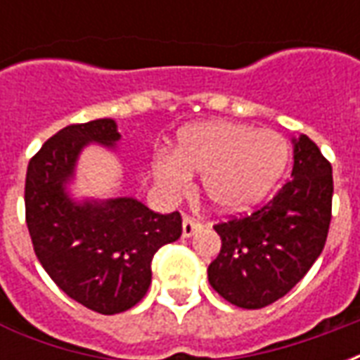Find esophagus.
Here are the masks:
<instances>
[{
  "label": "esophagus",
  "instance_id": "esophagus-1",
  "mask_svg": "<svg viewBox=\"0 0 360 360\" xmlns=\"http://www.w3.org/2000/svg\"><path fill=\"white\" fill-rule=\"evenodd\" d=\"M200 224L193 218H185L183 219V237H193L196 231H200Z\"/></svg>",
  "mask_w": 360,
  "mask_h": 360
}]
</instances>
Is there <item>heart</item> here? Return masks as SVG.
<instances>
[{"label": "heart", "instance_id": "heart-1", "mask_svg": "<svg viewBox=\"0 0 360 360\" xmlns=\"http://www.w3.org/2000/svg\"><path fill=\"white\" fill-rule=\"evenodd\" d=\"M289 144L274 131L210 121L183 129L173 156L152 160L156 185L179 195L191 175H202V193L214 210L239 214L264 202L285 172Z\"/></svg>", "mask_w": 360, "mask_h": 360}]
</instances>
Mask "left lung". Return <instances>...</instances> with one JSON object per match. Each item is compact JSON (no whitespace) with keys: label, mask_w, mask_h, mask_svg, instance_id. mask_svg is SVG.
<instances>
[{"label":"left lung","mask_w":360,"mask_h":360,"mask_svg":"<svg viewBox=\"0 0 360 360\" xmlns=\"http://www.w3.org/2000/svg\"><path fill=\"white\" fill-rule=\"evenodd\" d=\"M293 179L245 218L214 226L221 237L208 281L226 301L262 309L293 289L324 249L332 219V165L307 134L293 139Z\"/></svg>","instance_id":"left-lung-1"}]
</instances>
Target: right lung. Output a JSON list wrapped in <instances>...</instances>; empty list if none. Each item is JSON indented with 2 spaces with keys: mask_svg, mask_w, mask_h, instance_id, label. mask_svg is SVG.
Here are the masks:
<instances>
[{
  "mask_svg": "<svg viewBox=\"0 0 360 360\" xmlns=\"http://www.w3.org/2000/svg\"><path fill=\"white\" fill-rule=\"evenodd\" d=\"M119 139L113 119L65 127L30 160L25 185L28 233L40 264L61 291L100 314H117L141 301L156 250L183 231L179 212L158 214L131 196H71L82 150L89 144L115 150Z\"/></svg>",
  "mask_w": 360,
  "mask_h": 360,
  "instance_id": "1",
  "label": "right lung"
}]
</instances>
